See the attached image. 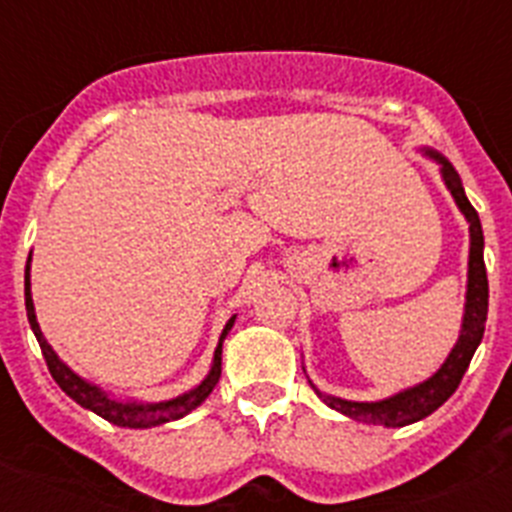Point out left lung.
I'll return each instance as SVG.
<instances>
[{
    "label": "left lung",
    "mask_w": 512,
    "mask_h": 512,
    "mask_svg": "<svg viewBox=\"0 0 512 512\" xmlns=\"http://www.w3.org/2000/svg\"><path fill=\"white\" fill-rule=\"evenodd\" d=\"M425 158H431L441 166V179L446 189L454 197L456 207L461 215L467 217L469 223V264H467V302H464V318H461L459 338H456L451 354L441 364L436 374L423 379L420 384H413L408 390L397 392V395L384 397V400L359 402V400H343L336 395H325L315 384L312 390L328 408L338 410L341 415L351 420H361V423L384 425V428H402V425L418 423V420L428 418L433 410H438L443 402L449 400L459 387L461 377L467 372L469 361H472L474 351L482 343L487 323V300H490V287H487V269H485V235H482V223H479L477 210L472 202L467 200V192L461 187V179L451 161L441 156L433 148H420Z\"/></svg>",
    "instance_id": "1"
}]
</instances>
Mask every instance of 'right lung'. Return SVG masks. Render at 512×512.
<instances>
[{"mask_svg": "<svg viewBox=\"0 0 512 512\" xmlns=\"http://www.w3.org/2000/svg\"><path fill=\"white\" fill-rule=\"evenodd\" d=\"M33 256V253H30ZM25 307H27V320H30V328H33L35 338L40 343V351L45 356V364H48V372L56 379V384L61 387L66 395L74 402H79L81 408L92 410L99 418L110 420L112 425H120V428H153V425H164L171 423V420H179L184 415L192 413L197 405L205 402V397L215 390L217 379H220V369H223V341L230 333L235 323V315L225 323L223 333H220V341H217L215 356H212V366L207 377L202 379L194 390L184 392L179 397H171V400L164 402H135V400H117L110 392H104L97 384L87 382L84 377L71 369V366L63 364L58 359V354L53 351V346L45 341L43 330H40L38 318H35V305H33V292H30V259H27L25 266Z\"/></svg>", "mask_w": 512, "mask_h": 512, "instance_id": "right-lung-1", "label": "right lung"}]
</instances>
